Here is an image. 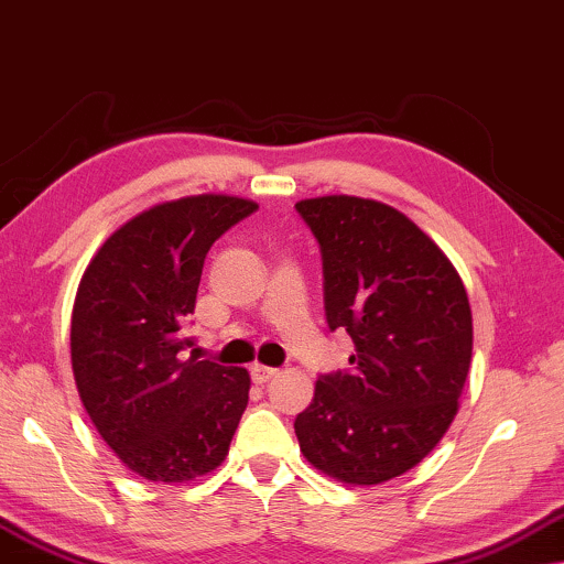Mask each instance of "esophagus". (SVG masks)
Returning <instances> with one entry per match:
<instances>
[{
  "label": "esophagus",
  "mask_w": 564,
  "mask_h": 564,
  "mask_svg": "<svg viewBox=\"0 0 564 564\" xmlns=\"http://www.w3.org/2000/svg\"><path fill=\"white\" fill-rule=\"evenodd\" d=\"M250 376H252V380H256L258 386H263V383H268V380H271V378L279 376V370L268 368V365L256 362V365H252V368H250Z\"/></svg>",
  "instance_id": "34e87169"
}]
</instances>
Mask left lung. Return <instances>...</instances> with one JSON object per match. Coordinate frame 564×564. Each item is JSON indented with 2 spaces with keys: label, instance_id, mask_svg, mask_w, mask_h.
<instances>
[{
  "label": "left lung",
  "instance_id": "obj_1",
  "mask_svg": "<svg viewBox=\"0 0 564 564\" xmlns=\"http://www.w3.org/2000/svg\"><path fill=\"white\" fill-rule=\"evenodd\" d=\"M322 250L329 329L355 343L350 372L316 380L293 422L316 470L378 486L422 463L457 414L473 312L449 258L406 214L332 194L296 204Z\"/></svg>",
  "mask_w": 564,
  "mask_h": 564
}]
</instances>
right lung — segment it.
<instances>
[{
	"label": "right lung",
	"instance_id": "right-lung-1",
	"mask_svg": "<svg viewBox=\"0 0 564 564\" xmlns=\"http://www.w3.org/2000/svg\"><path fill=\"white\" fill-rule=\"evenodd\" d=\"M258 209L227 194L150 206L107 237L78 283L70 365L101 440L140 478L186 482L227 457L250 372L181 360L192 339L204 258L217 237Z\"/></svg>",
	"mask_w": 564,
	"mask_h": 564
}]
</instances>
